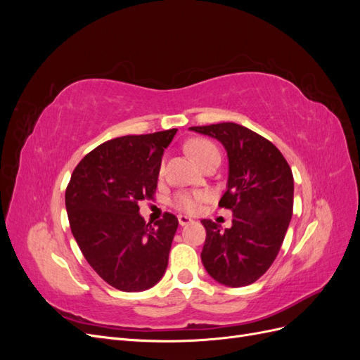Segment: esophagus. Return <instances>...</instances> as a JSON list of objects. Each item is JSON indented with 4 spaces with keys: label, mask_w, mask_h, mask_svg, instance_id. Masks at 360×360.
Wrapping results in <instances>:
<instances>
[{
    "label": "esophagus",
    "mask_w": 360,
    "mask_h": 360,
    "mask_svg": "<svg viewBox=\"0 0 360 360\" xmlns=\"http://www.w3.org/2000/svg\"><path fill=\"white\" fill-rule=\"evenodd\" d=\"M193 221L191 219V217H188V216H184V214H179V224L181 225V226H184V225H189V224H192Z\"/></svg>",
    "instance_id": "obj_1"
}]
</instances>
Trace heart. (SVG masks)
Listing matches in <instances>:
<instances>
[{"mask_svg":"<svg viewBox=\"0 0 360 360\" xmlns=\"http://www.w3.org/2000/svg\"><path fill=\"white\" fill-rule=\"evenodd\" d=\"M188 151L189 155L197 160L200 165L202 167L204 163L209 160L213 156L219 155L216 146L210 141L202 139V138H195L188 143ZM207 195L202 192H179L174 195L172 198V205L176 207L177 210L186 212V213H195L198 210L200 202L205 200Z\"/></svg>","mask_w":360,"mask_h":360,"instance_id":"b5f03b06","label":"heart"}]
</instances>
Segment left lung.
Returning <instances> with one entry per match:
<instances>
[{
	"label": "left lung",
	"instance_id": "left-lung-1",
	"mask_svg": "<svg viewBox=\"0 0 360 360\" xmlns=\"http://www.w3.org/2000/svg\"><path fill=\"white\" fill-rule=\"evenodd\" d=\"M191 130L219 141L228 156L226 191L221 207L233 212L225 228L201 221L205 243L201 261L214 281L245 287L274 263L292 214V172L281 151L261 135L236 123L195 126Z\"/></svg>",
	"mask_w": 360,
	"mask_h": 360
}]
</instances>
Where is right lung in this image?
<instances>
[{
    "label": "right lung",
    "mask_w": 360,
    "mask_h": 360,
    "mask_svg": "<svg viewBox=\"0 0 360 360\" xmlns=\"http://www.w3.org/2000/svg\"><path fill=\"white\" fill-rule=\"evenodd\" d=\"M177 129L120 136L96 147L75 168L66 191L70 230L89 264L117 290H148L165 275L179 219L155 225L138 202L153 198L165 148Z\"/></svg>",
    "instance_id": "1"
}]
</instances>
